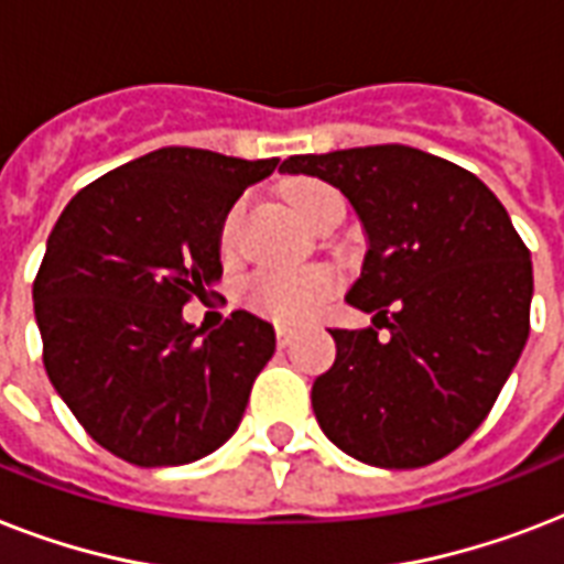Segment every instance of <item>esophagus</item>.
Returning a JSON list of instances; mask_svg holds the SVG:
<instances>
[{
    "label": "esophagus",
    "instance_id": "esophagus-1",
    "mask_svg": "<svg viewBox=\"0 0 564 564\" xmlns=\"http://www.w3.org/2000/svg\"><path fill=\"white\" fill-rule=\"evenodd\" d=\"M274 334H278V345H281V348H286V345L292 343V336H295V334H292V330H290V327H278Z\"/></svg>",
    "mask_w": 564,
    "mask_h": 564
}]
</instances>
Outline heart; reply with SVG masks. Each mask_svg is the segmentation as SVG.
<instances>
[{
  "mask_svg": "<svg viewBox=\"0 0 564 564\" xmlns=\"http://www.w3.org/2000/svg\"><path fill=\"white\" fill-rule=\"evenodd\" d=\"M290 195L292 210L299 213L307 225H316L330 207L343 204V195L336 193L330 184L316 178H299L286 189ZM239 210L242 204H234L221 221L219 242L225 248L234 239V228H237ZM336 290V274L325 265L316 269H304V272H260L254 278H248L242 286V301L248 310H254L257 316L272 318L278 325H301L318 313V307L325 304Z\"/></svg>",
  "mask_w": 564,
  "mask_h": 564,
  "instance_id": "heart-1",
  "label": "heart"
}]
</instances>
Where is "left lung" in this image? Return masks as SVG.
<instances>
[{
	"label": "left lung",
	"instance_id": "obj_1",
	"mask_svg": "<svg viewBox=\"0 0 564 564\" xmlns=\"http://www.w3.org/2000/svg\"><path fill=\"white\" fill-rule=\"evenodd\" d=\"M281 172L343 189L369 234L345 299L375 327L330 330L336 360L310 394L318 427L377 468L436 463L480 427L524 351L530 248L474 172L421 149L295 154Z\"/></svg>",
	"mask_w": 564,
	"mask_h": 564
}]
</instances>
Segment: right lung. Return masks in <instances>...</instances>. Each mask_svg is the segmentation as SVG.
I'll return each mask as SVG.
<instances>
[{"instance_id":"obj_1","label":"right lung","mask_w":564,"mask_h":564,"mask_svg":"<svg viewBox=\"0 0 564 564\" xmlns=\"http://www.w3.org/2000/svg\"><path fill=\"white\" fill-rule=\"evenodd\" d=\"M278 158L170 145L75 193L34 278V318L55 392L93 442L140 468L225 445L272 360L269 322L234 310L210 334L184 322L219 281V230Z\"/></svg>"}]
</instances>
